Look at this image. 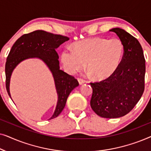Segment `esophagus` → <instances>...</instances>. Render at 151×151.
<instances>
[{
  "mask_svg": "<svg viewBox=\"0 0 151 151\" xmlns=\"http://www.w3.org/2000/svg\"><path fill=\"white\" fill-rule=\"evenodd\" d=\"M78 82H79L80 84H82L86 82V80H84V79H82V78H78Z\"/></svg>",
  "mask_w": 151,
  "mask_h": 151,
  "instance_id": "obj_1",
  "label": "esophagus"
}]
</instances>
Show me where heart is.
I'll return each instance as SVG.
<instances>
[{"label": "heart", "instance_id": "b5f03b06", "mask_svg": "<svg viewBox=\"0 0 151 151\" xmlns=\"http://www.w3.org/2000/svg\"><path fill=\"white\" fill-rule=\"evenodd\" d=\"M124 46L119 38L111 40L95 38L78 41L73 49L67 47L61 53V62L69 73L87 69L98 80L106 79L113 75L120 66Z\"/></svg>", "mask_w": 151, "mask_h": 151}]
</instances>
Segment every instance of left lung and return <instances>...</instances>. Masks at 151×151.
<instances>
[{
  "mask_svg": "<svg viewBox=\"0 0 151 151\" xmlns=\"http://www.w3.org/2000/svg\"><path fill=\"white\" fill-rule=\"evenodd\" d=\"M114 32L123 42L124 53L119 69L106 79L90 82L93 88L91 107L99 116L117 118L133 109L145 86V58L141 45L135 37L119 28Z\"/></svg>",
  "mask_w": 151,
  "mask_h": 151,
  "instance_id": "left-lung-1",
  "label": "left lung"
}]
</instances>
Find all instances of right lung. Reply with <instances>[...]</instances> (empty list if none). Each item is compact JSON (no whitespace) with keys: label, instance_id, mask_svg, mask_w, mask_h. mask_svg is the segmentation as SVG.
I'll return each mask as SVG.
<instances>
[{"label":"right lung","instance_id":"right-lung-1","mask_svg":"<svg viewBox=\"0 0 151 151\" xmlns=\"http://www.w3.org/2000/svg\"><path fill=\"white\" fill-rule=\"evenodd\" d=\"M69 40V38L67 36L43 30H36L25 34L20 36L12 46L5 63V85L9 96L10 77L18 63L27 58L36 57L42 59L47 64L53 73L58 96L55 112L49 119L55 118L60 114L70 93L79 85L78 81L73 76L60 69L59 56L55 49Z\"/></svg>","mask_w":151,"mask_h":151}]
</instances>
